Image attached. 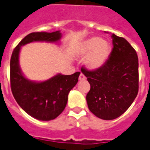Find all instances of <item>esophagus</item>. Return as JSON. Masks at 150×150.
Listing matches in <instances>:
<instances>
[{
  "instance_id": "obj_1",
  "label": "esophagus",
  "mask_w": 150,
  "mask_h": 150,
  "mask_svg": "<svg viewBox=\"0 0 150 150\" xmlns=\"http://www.w3.org/2000/svg\"><path fill=\"white\" fill-rule=\"evenodd\" d=\"M79 79L80 81H84V80L87 79V78H86V76H85L83 74H80V75H79Z\"/></svg>"
}]
</instances>
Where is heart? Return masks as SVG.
Returning <instances> with one entry per match:
<instances>
[{"mask_svg": "<svg viewBox=\"0 0 150 150\" xmlns=\"http://www.w3.org/2000/svg\"><path fill=\"white\" fill-rule=\"evenodd\" d=\"M110 51L109 44L99 37H92L85 40L79 49L80 55L88 54L85 63L91 69H97L104 65Z\"/></svg>", "mask_w": 150, "mask_h": 150, "instance_id": "1", "label": "heart"}]
</instances>
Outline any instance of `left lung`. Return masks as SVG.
I'll list each match as a JSON object with an SVG mask.
<instances>
[{
	"instance_id": "obj_1",
	"label": "left lung",
	"mask_w": 150,
	"mask_h": 150,
	"mask_svg": "<svg viewBox=\"0 0 150 150\" xmlns=\"http://www.w3.org/2000/svg\"><path fill=\"white\" fill-rule=\"evenodd\" d=\"M113 48L108 59L96 70L82 67L91 85L87 94L89 110L106 120L121 116L138 93V57L124 38L112 34Z\"/></svg>"
}]
</instances>
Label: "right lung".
<instances>
[{
  "label": "right lung",
  "instance_id": "1",
  "mask_svg": "<svg viewBox=\"0 0 150 150\" xmlns=\"http://www.w3.org/2000/svg\"><path fill=\"white\" fill-rule=\"evenodd\" d=\"M62 34L34 32L21 40L13 51L10 59V85L13 97L19 106L38 120L48 121L55 119L64 110L70 91L78 83L80 72L70 75L62 74L43 82H34L25 77L19 66V53L22 46L33 42H56Z\"/></svg>",
  "mask_w": 150,
  "mask_h": 150
}]
</instances>
